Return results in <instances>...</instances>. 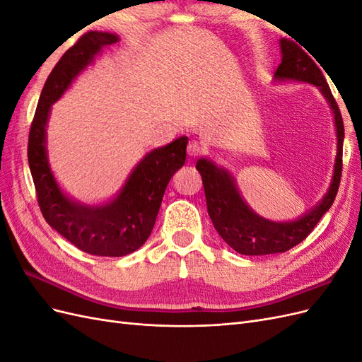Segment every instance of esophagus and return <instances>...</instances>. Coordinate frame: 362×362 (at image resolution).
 Instances as JSON below:
<instances>
[{
    "label": "esophagus",
    "mask_w": 362,
    "mask_h": 362,
    "mask_svg": "<svg viewBox=\"0 0 362 362\" xmlns=\"http://www.w3.org/2000/svg\"><path fill=\"white\" fill-rule=\"evenodd\" d=\"M204 152H205V146L201 144V141H198V140H192L190 144H189V146H187V154H189L192 158H196V157L202 156Z\"/></svg>",
    "instance_id": "1"
}]
</instances>
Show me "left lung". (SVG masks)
I'll return each instance as SVG.
<instances>
[{
	"label": "left lung",
	"instance_id": "1",
	"mask_svg": "<svg viewBox=\"0 0 362 362\" xmlns=\"http://www.w3.org/2000/svg\"><path fill=\"white\" fill-rule=\"evenodd\" d=\"M282 62L275 72L276 80H294L317 86L329 103L337 128V158L331 187L308 213L291 222H272L247 206L238 193L228 170L217 168L211 160L201 158L196 169L201 173L206 210L211 222L225 242L242 255H269L286 252L310 235L322 216L329 210L337 196L343 170L344 125L337 101L325 76L314 60L288 39H281Z\"/></svg>",
	"mask_w": 362,
	"mask_h": 362
}]
</instances>
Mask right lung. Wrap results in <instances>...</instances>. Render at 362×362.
Instances as JSON below:
<instances>
[{
  "label": "right lung",
  "mask_w": 362,
  "mask_h": 362,
  "mask_svg": "<svg viewBox=\"0 0 362 362\" xmlns=\"http://www.w3.org/2000/svg\"><path fill=\"white\" fill-rule=\"evenodd\" d=\"M116 35L87 31L63 54L43 86L28 134V166L37 204L51 228L86 254L124 257L137 250L151 235L173 173L185 163L189 139L151 151L131 172L122 190L104 205L89 206L64 194L51 172L47 156V122L51 105L66 92L75 76L93 62Z\"/></svg>",
  "instance_id": "1"
}]
</instances>
